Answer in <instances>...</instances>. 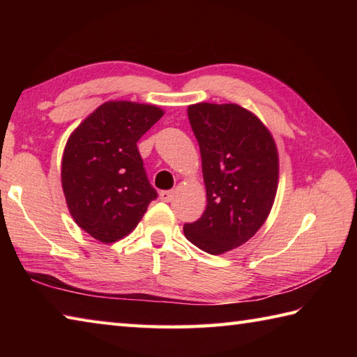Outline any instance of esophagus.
I'll list each match as a JSON object with an SVG mask.
<instances>
[{
  "mask_svg": "<svg viewBox=\"0 0 357 357\" xmlns=\"http://www.w3.org/2000/svg\"><path fill=\"white\" fill-rule=\"evenodd\" d=\"M159 197H160V200L162 202H172V198H173V192L172 190H162L160 193H159Z\"/></svg>",
  "mask_w": 357,
  "mask_h": 357,
  "instance_id": "34e87169",
  "label": "esophagus"
}]
</instances>
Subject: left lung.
Listing matches in <instances>:
<instances>
[{
  "mask_svg": "<svg viewBox=\"0 0 357 357\" xmlns=\"http://www.w3.org/2000/svg\"><path fill=\"white\" fill-rule=\"evenodd\" d=\"M202 153L208 204L185 223L193 245L220 255L247 243L268 219L279 184V154L271 132L236 104L187 108Z\"/></svg>",
  "mask_w": 357,
  "mask_h": 357,
  "instance_id": "left-lung-1",
  "label": "left lung"
}]
</instances>
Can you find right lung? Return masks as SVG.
Returning a JSON list of instances; mask_svg holds the SVG:
<instances>
[{"label": "right lung", "mask_w": 357, "mask_h": 357, "mask_svg": "<svg viewBox=\"0 0 357 357\" xmlns=\"http://www.w3.org/2000/svg\"><path fill=\"white\" fill-rule=\"evenodd\" d=\"M162 116L155 105L110 100L69 137L61 164L66 203L77 225L100 243L128 236L157 198L137 142Z\"/></svg>", "instance_id": "1"}]
</instances>
